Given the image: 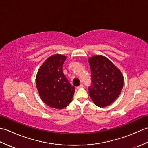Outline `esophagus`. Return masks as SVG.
I'll return each instance as SVG.
<instances>
[{
    "instance_id": "34e87169",
    "label": "esophagus",
    "mask_w": 148,
    "mask_h": 148,
    "mask_svg": "<svg viewBox=\"0 0 148 148\" xmlns=\"http://www.w3.org/2000/svg\"><path fill=\"white\" fill-rule=\"evenodd\" d=\"M83 84H80V85L79 86H77V89H79V88H83Z\"/></svg>"
}]
</instances>
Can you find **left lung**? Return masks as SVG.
<instances>
[{
    "mask_svg": "<svg viewBox=\"0 0 148 148\" xmlns=\"http://www.w3.org/2000/svg\"><path fill=\"white\" fill-rule=\"evenodd\" d=\"M92 83L88 88L91 99L100 108L109 106L119 97L123 86V77L108 58L95 55L89 58Z\"/></svg>",
    "mask_w": 148,
    "mask_h": 148,
    "instance_id": "obj_1",
    "label": "left lung"
}]
</instances>
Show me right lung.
Returning a JSON list of instances; mask_svg holds the SVG:
<instances>
[{
	"label": "right lung",
	"mask_w": 148,
	"mask_h": 148,
	"mask_svg": "<svg viewBox=\"0 0 148 148\" xmlns=\"http://www.w3.org/2000/svg\"><path fill=\"white\" fill-rule=\"evenodd\" d=\"M66 58L65 56L58 54L50 56L37 74L36 86L40 98L53 108L61 109L68 106L75 92V87L63 72Z\"/></svg>",
	"instance_id": "right-lung-1"
}]
</instances>
